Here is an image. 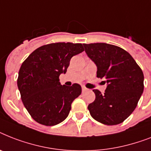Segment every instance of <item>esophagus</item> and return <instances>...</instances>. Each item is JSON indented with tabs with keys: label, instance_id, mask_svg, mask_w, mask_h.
I'll return each mask as SVG.
<instances>
[{
	"label": "esophagus",
	"instance_id": "1",
	"mask_svg": "<svg viewBox=\"0 0 151 151\" xmlns=\"http://www.w3.org/2000/svg\"><path fill=\"white\" fill-rule=\"evenodd\" d=\"M88 91V88L84 86H82V91Z\"/></svg>",
	"mask_w": 151,
	"mask_h": 151
}]
</instances>
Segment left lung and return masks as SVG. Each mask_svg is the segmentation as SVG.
Here are the masks:
<instances>
[{"mask_svg":"<svg viewBox=\"0 0 151 151\" xmlns=\"http://www.w3.org/2000/svg\"><path fill=\"white\" fill-rule=\"evenodd\" d=\"M96 64L97 78L107 83L105 93L93 90L95 99L88 105L91 116L108 126L117 125L134 111L143 91V73L128 52L107 43L84 44Z\"/></svg>","mask_w":151,"mask_h":151,"instance_id":"8db88e82","label":"left lung"}]
</instances>
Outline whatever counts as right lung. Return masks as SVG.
<instances>
[{"label":"right lung","mask_w":151,"mask_h":151,"mask_svg":"<svg viewBox=\"0 0 151 151\" xmlns=\"http://www.w3.org/2000/svg\"><path fill=\"white\" fill-rule=\"evenodd\" d=\"M84 50L81 43H50L34 50L23 62L17 84L24 107L35 122L50 127L68 116L81 87L61 85L59 77L67 72L70 59Z\"/></svg>","instance_id":"obj_1"}]
</instances>
